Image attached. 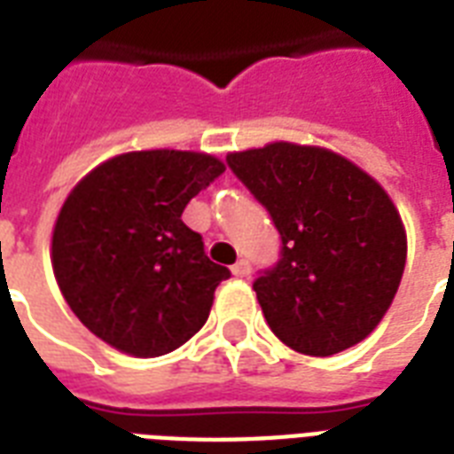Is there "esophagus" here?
Listing matches in <instances>:
<instances>
[{"label": "esophagus", "mask_w": 454, "mask_h": 454, "mask_svg": "<svg viewBox=\"0 0 454 454\" xmlns=\"http://www.w3.org/2000/svg\"><path fill=\"white\" fill-rule=\"evenodd\" d=\"M233 276L235 278H249V273H252V263L247 262V259H240L238 263H233Z\"/></svg>", "instance_id": "1"}]
</instances>
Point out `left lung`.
Segmentation results:
<instances>
[{
    "label": "left lung",
    "mask_w": 454,
    "mask_h": 454,
    "mask_svg": "<svg viewBox=\"0 0 454 454\" xmlns=\"http://www.w3.org/2000/svg\"><path fill=\"white\" fill-rule=\"evenodd\" d=\"M228 167L276 223L283 247L254 280L263 317L303 356H334L380 325L401 285L408 240L372 176L337 153L269 144Z\"/></svg>",
    "instance_id": "obj_1"
}]
</instances>
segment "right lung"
Listing matches in <instances>:
<instances>
[{"label":"right lung","mask_w":454,"mask_h":454,"mask_svg":"<svg viewBox=\"0 0 454 454\" xmlns=\"http://www.w3.org/2000/svg\"><path fill=\"white\" fill-rule=\"evenodd\" d=\"M223 162L205 153H124L89 171L60 207L53 276L82 325L117 351L157 358L207 323L231 278L181 221Z\"/></svg>","instance_id":"obj_1"}]
</instances>
